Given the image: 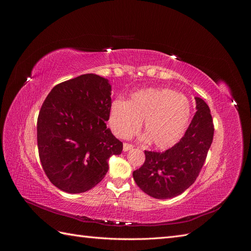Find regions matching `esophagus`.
I'll use <instances>...</instances> for the list:
<instances>
[{"mask_svg":"<svg viewBox=\"0 0 251 251\" xmlns=\"http://www.w3.org/2000/svg\"><path fill=\"white\" fill-rule=\"evenodd\" d=\"M131 149H133V144L131 143H124V151H130Z\"/></svg>","mask_w":251,"mask_h":251,"instance_id":"1","label":"esophagus"}]
</instances>
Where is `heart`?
Wrapping results in <instances>:
<instances>
[{
    "mask_svg": "<svg viewBox=\"0 0 251 251\" xmlns=\"http://www.w3.org/2000/svg\"><path fill=\"white\" fill-rule=\"evenodd\" d=\"M192 115L188 98L172 89H147L132 94L130 100H114L109 123L119 138L138 132L144 121V133L151 146L169 149L183 136Z\"/></svg>",
    "mask_w": 251,
    "mask_h": 251,
    "instance_id": "heart-1",
    "label": "heart"
}]
</instances>
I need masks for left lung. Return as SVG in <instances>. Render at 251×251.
Returning <instances> with one entry per match:
<instances>
[{"mask_svg":"<svg viewBox=\"0 0 251 251\" xmlns=\"http://www.w3.org/2000/svg\"><path fill=\"white\" fill-rule=\"evenodd\" d=\"M197 112L183 137L165 151H144L146 161L133 172L136 184L156 199L174 198L198 178L214 138L210 110L196 97Z\"/></svg>","mask_w":251,"mask_h":251,"instance_id":"8db88e82","label":"left lung"}]
</instances>
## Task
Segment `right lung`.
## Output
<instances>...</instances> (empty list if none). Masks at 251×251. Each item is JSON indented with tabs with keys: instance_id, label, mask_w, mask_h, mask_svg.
Masks as SVG:
<instances>
[{
	"instance_id": "right-lung-1",
	"label": "right lung",
	"mask_w": 251,
	"mask_h": 251,
	"mask_svg": "<svg viewBox=\"0 0 251 251\" xmlns=\"http://www.w3.org/2000/svg\"><path fill=\"white\" fill-rule=\"evenodd\" d=\"M111 86L96 74L58 83L37 117V148L45 174L53 185L70 194L85 193L104 178L108 159L124 144L105 121Z\"/></svg>"
}]
</instances>
